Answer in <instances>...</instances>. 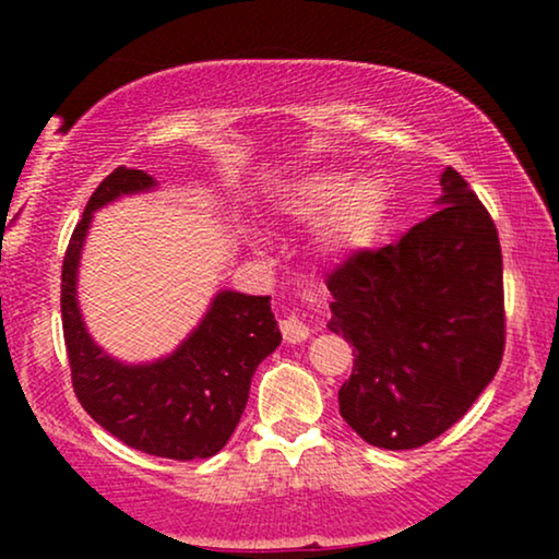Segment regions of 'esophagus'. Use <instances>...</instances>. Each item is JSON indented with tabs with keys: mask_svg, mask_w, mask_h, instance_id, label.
<instances>
[{
	"mask_svg": "<svg viewBox=\"0 0 559 559\" xmlns=\"http://www.w3.org/2000/svg\"><path fill=\"white\" fill-rule=\"evenodd\" d=\"M280 328H282V335H285L287 343H302V341H308V335H310V328L305 325L302 318H297V316H287L280 323Z\"/></svg>",
	"mask_w": 559,
	"mask_h": 559,
	"instance_id": "obj_1",
	"label": "esophagus"
}]
</instances>
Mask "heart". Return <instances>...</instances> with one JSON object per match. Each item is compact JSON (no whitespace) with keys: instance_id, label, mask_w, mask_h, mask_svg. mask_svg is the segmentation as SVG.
Here are the masks:
<instances>
[{"instance_id":"1","label":"heart","mask_w":559,"mask_h":559,"mask_svg":"<svg viewBox=\"0 0 559 559\" xmlns=\"http://www.w3.org/2000/svg\"><path fill=\"white\" fill-rule=\"evenodd\" d=\"M389 209V188L379 175L343 170L310 173L280 193L277 211L289 224H317L318 243L325 254H346L364 249L379 231ZM254 247H264V236L251 231Z\"/></svg>"}]
</instances>
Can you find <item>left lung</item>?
<instances>
[{
	"label": "left lung",
	"mask_w": 559,
	"mask_h": 559,
	"mask_svg": "<svg viewBox=\"0 0 559 559\" xmlns=\"http://www.w3.org/2000/svg\"><path fill=\"white\" fill-rule=\"evenodd\" d=\"M440 186L430 218L328 274V328L356 354L341 415L384 450L419 448L453 427L503 356L499 234L461 173L445 167Z\"/></svg>",
	"instance_id": "8db88e82"
}]
</instances>
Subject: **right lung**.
<instances>
[{
    "label": "right lung",
    "mask_w": 559,
    "mask_h": 559,
    "mask_svg": "<svg viewBox=\"0 0 559 559\" xmlns=\"http://www.w3.org/2000/svg\"><path fill=\"white\" fill-rule=\"evenodd\" d=\"M157 180L117 167L88 198L63 259L60 312L71 379L81 407L124 445L170 461L211 457L231 438L249 402L257 366L282 343L270 297L221 289L201 323L173 354L124 364L106 354L83 323L75 285L94 211Z\"/></svg>",
    "instance_id": "right-lung-1"
}]
</instances>
